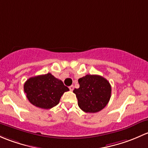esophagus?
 Returning a JSON list of instances; mask_svg holds the SVG:
<instances>
[{
  "label": "esophagus",
  "instance_id": "obj_1",
  "mask_svg": "<svg viewBox=\"0 0 148 148\" xmlns=\"http://www.w3.org/2000/svg\"><path fill=\"white\" fill-rule=\"evenodd\" d=\"M69 89H70V90H71V91L73 90V89H74V86H73V85H71V86L69 87Z\"/></svg>",
  "mask_w": 148,
  "mask_h": 148
}]
</instances>
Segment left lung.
<instances>
[{
  "label": "left lung",
  "mask_w": 148,
  "mask_h": 148,
  "mask_svg": "<svg viewBox=\"0 0 148 148\" xmlns=\"http://www.w3.org/2000/svg\"><path fill=\"white\" fill-rule=\"evenodd\" d=\"M80 88L74 89L79 108L85 112L94 113L107 106L111 97V85L98 75H86L78 79Z\"/></svg>",
  "instance_id": "8db88e82"
}]
</instances>
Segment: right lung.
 Masks as SVG:
<instances>
[{
	"label": "right lung",
	"mask_w": 148,
	"mask_h": 148,
	"mask_svg": "<svg viewBox=\"0 0 148 148\" xmlns=\"http://www.w3.org/2000/svg\"><path fill=\"white\" fill-rule=\"evenodd\" d=\"M69 88L51 73L30 77L24 84V91L31 104L42 109H51L59 103Z\"/></svg>",
	"instance_id": "obj_1"
}]
</instances>
